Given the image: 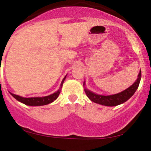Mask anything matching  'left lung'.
<instances>
[{
	"label": "left lung",
	"instance_id": "obj_1",
	"mask_svg": "<svg viewBox=\"0 0 151 151\" xmlns=\"http://www.w3.org/2000/svg\"><path fill=\"white\" fill-rule=\"evenodd\" d=\"M141 76L142 73L140 71L136 82L133 83L130 87L126 89L125 90L119 93H117V94L111 95V96H102V95H98L96 94V93H93V92L87 90V89H85L84 91H85L87 97L93 102L102 104V105L104 106H110V107L119 105V104H121L122 103L125 102L126 101H127L134 94L139 85Z\"/></svg>",
	"mask_w": 151,
	"mask_h": 151
}]
</instances>
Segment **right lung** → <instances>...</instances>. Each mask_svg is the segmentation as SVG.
Returning a JSON list of instances; mask_svg holds the SVG:
<instances>
[{"mask_svg": "<svg viewBox=\"0 0 151 151\" xmlns=\"http://www.w3.org/2000/svg\"><path fill=\"white\" fill-rule=\"evenodd\" d=\"M66 76L64 77V79L62 80V82L61 84V87L60 89L55 93H52V95L50 96H44V97H32V98H24V97H21V96H18V95H15L11 93L12 96L15 99H17L18 101H21V102L24 103V104H27V105L29 106H41V105H46V104H48L52 102L53 101H55L58 96H59L60 93H61V87H62L63 83H64V80H65Z\"/></svg>", "mask_w": 151, "mask_h": 151, "instance_id": "obj_1", "label": "right lung"}]
</instances>
